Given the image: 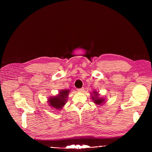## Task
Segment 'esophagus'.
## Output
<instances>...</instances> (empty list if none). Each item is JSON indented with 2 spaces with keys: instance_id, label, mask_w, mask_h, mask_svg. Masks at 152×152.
Instances as JSON below:
<instances>
[{
  "instance_id": "34e87169",
  "label": "esophagus",
  "mask_w": 152,
  "mask_h": 152,
  "mask_svg": "<svg viewBox=\"0 0 152 152\" xmlns=\"http://www.w3.org/2000/svg\"><path fill=\"white\" fill-rule=\"evenodd\" d=\"M83 90H84V88H81L77 89V91H78L79 93H82V92L83 91Z\"/></svg>"
}]
</instances>
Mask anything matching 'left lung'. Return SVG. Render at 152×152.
Here are the masks:
<instances>
[{
	"mask_svg": "<svg viewBox=\"0 0 152 152\" xmlns=\"http://www.w3.org/2000/svg\"><path fill=\"white\" fill-rule=\"evenodd\" d=\"M91 99L93 100V101L94 102V103L97 104H102L104 102V99L103 98H101L99 97V94L98 93H97L96 91H94L93 92V95L91 94Z\"/></svg>",
	"mask_w": 152,
	"mask_h": 152,
	"instance_id": "obj_1",
	"label": "left lung"
}]
</instances>
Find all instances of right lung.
Returning <instances> with one entry per match:
<instances>
[{
	"instance_id": "obj_1",
	"label": "right lung",
	"mask_w": 152,
	"mask_h": 152,
	"mask_svg": "<svg viewBox=\"0 0 152 152\" xmlns=\"http://www.w3.org/2000/svg\"><path fill=\"white\" fill-rule=\"evenodd\" d=\"M69 92L70 90H63L57 96L50 97L48 99L49 106L55 108L56 110H61L67 102Z\"/></svg>"
}]
</instances>
